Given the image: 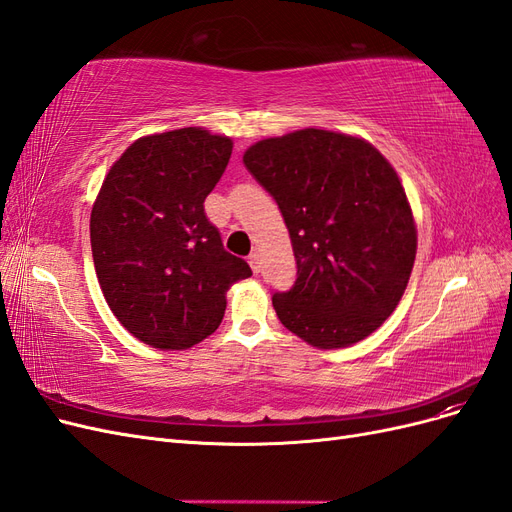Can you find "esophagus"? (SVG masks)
<instances>
[{
    "mask_svg": "<svg viewBox=\"0 0 512 512\" xmlns=\"http://www.w3.org/2000/svg\"><path fill=\"white\" fill-rule=\"evenodd\" d=\"M247 262H250V267H252L254 273H260V256H258V252H252L250 258H247Z\"/></svg>",
    "mask_w": 512,
    "mask_h": 512,
    "instance_id": "esophagus-1",
    "label": "esophagus"
}]
</instances>
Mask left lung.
<instances>
[{"instance_id": "left-lung-1", "label": "left lung", "mask_w": 512, "mask_h": 512, "mask_svg": "<svg viewBox=\"0 0 512 512\" xmlns=\"http://www.w3.org/2000/svg\"><path fill=\"white\" fill-rule=\"evenodd\" d=\"M245 168L282 211L297 280L273 294L288 331L316 348L374 333L404 294L416 226L395 168L363 138L307 128L258 141Z\"/></svg>"}]
</instances>
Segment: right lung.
Instances as JSON below:
<instances>
[{
	"mask_svg": "<svg viewBox=\"0 0 512 512\" xmlns=\"http://www.w3.org/2000/svg\"><path fill=\"white\" fill-rule=\"evenodd\" d=\"M232 153L228 136L181 128L138 138L111 166L91 209L104 299L141 342L185 350L220 327L226 290L252 275L224 250L205 198Z\"/></svg>",
	"mask_w": 512,
	"mask_h": 512,
	"instance_id": "obj_1",
	"label": "right lung"
}]
</instances>
